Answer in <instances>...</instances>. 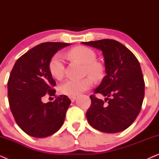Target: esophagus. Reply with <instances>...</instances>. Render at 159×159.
I'll return each instance as SVG.
<instances>
[{"label":"esophagus","mask_w":159,"mask_h":159,"mask_svg":"<svg viewBox=\"0 0 159 159\" xmlns=\"http://www.w3.org/2000/svg\"><path fill=\"white\" fill-rule=\"evenodd\" d=\"M69 98L71 99V102H74V101H75L76 98H77V96H69Z\"/></svg>","instance_id":"esophagus-1"}]
</instances>
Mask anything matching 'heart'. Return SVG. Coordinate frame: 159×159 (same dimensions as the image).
<instances>
[{"label": "heart", "mask_w": 159, "mask_h": 159, "mask_svg": "<svg viewBox=\"0 0 159 159\" xmlns=\"http://www.w3.org/2000/svg\"><path fill=\"white\" fill-rule=\"evenodd\" d=\"M69 56L85 66V72L94 79L101 77L103 68L96 61V54L89 48L80 46L71 50ZM49 71L52 77L56 80H61L64 75L65 62L63 56L57 53L51 58L48 65ZM93 85L90 77L82 80H67L59 86V91L62 94L75 96L90 89Z\"/></svg>", "instance_id": "obj_1"}]
</instances>
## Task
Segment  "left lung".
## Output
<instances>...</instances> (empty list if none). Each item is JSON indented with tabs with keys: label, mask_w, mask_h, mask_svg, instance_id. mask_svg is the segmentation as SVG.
<instances>
[{
	"label": "left lung",
	"mask_w": 159,
	"mask_h": 159,
	"mask_svg": "<svg viewBox=\"0 0 159 159\" xmlns=\"http://www.w3.org/2000/svg\"><path fill=\"white\" fill-rule=\"evenodd\" d=\"M102 51L106 76L94 90L105 100L90 95L91 106L86 113L93 128L106 133H116L129 127L141 110L145 82L138 60L119 43L109 39L82 42Z\"/></svg>",
	"instance_id": "1"
}]
</instances>
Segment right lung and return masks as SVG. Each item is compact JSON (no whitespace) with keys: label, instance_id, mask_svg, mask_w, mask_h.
Here are the masks:
<instances>
[{"label":"right lung","instance_id":"add662e5","mask_svg":"<svg viewBox=\"0 0 159 159\" xmlns=\"http://www.w3.org/2000/svg\"><path fill=\"white\" fill-rule=\"evenodd\" d=\"M70 43L47 42L36 45L15 63L8 82L11 111L19 127L34 138H46L58 131L64 123L71 103L66 95L44 103L48 93L55 96L56 82L48 65L56 52Z\"/></svg>","mask_w":159,"mask_h":159}]
</instances>
